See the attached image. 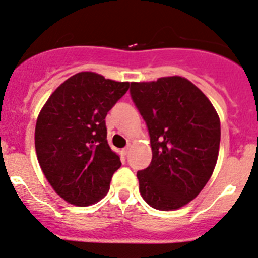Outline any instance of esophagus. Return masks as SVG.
<instances>
[{
    "instance_id": "esophagus-1",
    "label": "esophagus",
    "mask_w": 258,
    "mask_h": 258,
    "mask_svg": "<svg viewBox=\"0 0 258 258\" xmlns=\"http://www.w3.org/2000/svg\"><path fill=\"white\" fill-rule=\"evenodd\" d=\"M130 150H131V146H130V145H128V146H126V147H124L123 150H122V153H123L124 156H126V155H128Z\"/></svg>"
}]
</instances>
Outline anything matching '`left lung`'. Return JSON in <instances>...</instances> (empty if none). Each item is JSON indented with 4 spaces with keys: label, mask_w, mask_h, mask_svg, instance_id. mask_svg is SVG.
<instances>
[{
    "label": "left lung",
    "mask_w": 258,
    "mask_h": 258,
    "mask_svg": "<svg viewBox=\"0 0 258 258\" xmlns=\"http://www.w3.org/2000/svg\"><path fill=\"white\" fill-rule=\"evenodd\" d=\"M130 93L147 124L152 148L150 166L137 172L141 196L153 209L177 210L212 176L221 140L218 114L184 77L131 82Z\"/></svg>",
    "instance_id": "obj_1"
}]
</instances>
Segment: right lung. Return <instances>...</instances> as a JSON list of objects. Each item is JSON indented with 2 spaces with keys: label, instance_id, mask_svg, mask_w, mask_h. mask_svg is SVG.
Wrapping results in <instances>:
<instances>
[{
  "label": "right lung",
  "instance_id": "right-lung-1",
  "mask_svg": "<svg viewBox=\"0 0 258 258\" xmlns=\"http://www.w3.org/2000/svg\"><path fill=\"white\" fill-rule=\"evenodd\" d=\"M128 87V82L80 72L56 88L38 114V163L52 188L69 204L90 206L110 189L121 161L108 146L105 118Z\"/></svg>",
  "mask_w": 258,
  "mask_h": 258
}]
</instances>
